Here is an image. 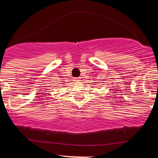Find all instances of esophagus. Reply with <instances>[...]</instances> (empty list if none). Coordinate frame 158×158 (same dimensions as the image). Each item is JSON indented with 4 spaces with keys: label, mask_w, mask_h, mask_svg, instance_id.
I'll return each instance as SVG.
<instances>
[{
    "label": "esophagus",
    "mask_w": 158,
    "mask_h": 158,
    "mask_svg": "<svg viewBox=\"0 0 158 158\" xmlns=\"http://www.w3.org/2000/svg\"><path fill=\"white\" fill-rule=\"evenodd\" d=\"M74 81L75 83H81V78H75L74 79Z\"/></svg>",
    "instance_id": "34e87169"
}]
</instances>
